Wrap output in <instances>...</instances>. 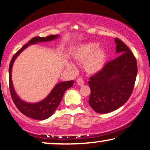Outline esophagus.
Wrapping results in <instances>:
<instances>
[{
	"mask_svg": "<svg viewBox=\"0 0 150 150\" xmlns=\"http://www.w3.org/2000/svg\"><path fill=\"white\" fill-rule=\"evenodd\" d=\"M77 83L79 86H82L84 84V81L83 80L82 78H78L77 80Z\"/></svg>",
	"mask_w": 150,
	"mask_h": 150,
	"instance_id": "34e87169",
	"label": "esophagus"
}]
</instances>
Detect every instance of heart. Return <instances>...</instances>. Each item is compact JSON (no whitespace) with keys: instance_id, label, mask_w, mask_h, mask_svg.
Returning <instances> with one entry per match:
<instances>
[{"instance_id":"heart-1","label":"heart","mask_w":150,"mask_h":150,"mask_svg":"<svg viewBox=\"0 0 150 150\" xmlns=\"http://www.w3.org/2000/svg\"><path fill=\"white\" fill-rule=\"evenodd\" d=\"M96 43H88L80 45L73 53V57L77 63H84L85 71L89 75H94L101 71L105 66L107 54L104 48H98ZM70 69H73L74 66L69 64Z\"/></svg>"}]
</instances>
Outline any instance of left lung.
<instances>
[{
  "label": "left lung",
  "mask_w": 150,
  "mask_h": 150,
  "mask_svg": "<svg viewBox=\"0 0 150 150\" xmlns=\"http://www.w3.org/2000/svg\"><path fill=\"white\" fill-rule=\"evenodd\" d=\"M116 52L99 73L90 77L88 103L96 112L107 113L122 107L133 92L138 67L136 59L125 43L115 39Z\"/></svg>",
  "instance_id": "obj_1"
}]
</instances>
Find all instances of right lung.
Returning a JSON list of instances; mask_svg holds the SVG:
<instances>
[{
	"label": "right lung",
	"instance_id": "1",
	"mask_svg": "<svg viewBox=\"0 0 150 150\" xmlns=\"http://www.w3.org/2000/svg\"><path fill=\"white\" fill-rule=\"evenodd\" d=\"M58 37V35H50L46 37H35L30 39L28 43L25 44L22 48L17 52L16 54L13 56L11 60L10 64L9 66V91H10L11 97L14 102L15 106L17 109L19 110L20 112L24 114L26 116L31 117V118L36 119V120H45L49 117L50 115L53 114V113L57 109L58 106L59 105L60 102L62 101V98L64 93L68 88L73 86L74 81H63V82L59 83L54 86L50 94L45 99H44L40 102L35 104L27 103L22 101L17 96L14 89L13 88L12 82V68L13 63H14L15 59L21 52L25 48H27L28 45L35 44L37 42H41V41H49Z\"/></svg>",
	"mask_w": 150,
	"mask_h": 150
}]
</instances>
